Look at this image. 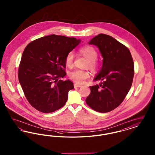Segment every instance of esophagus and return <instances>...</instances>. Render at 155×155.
<instances>
[{"mask_svg": "<svg viewBox=\"0 0 155 155\" xmlns=\"http://www.w3.org/2000/svg\"><path fill=\"white\" fill-rule=\"evenodd\" d=\"M82 87V85H81L77 84H74V87H75V88H80V87Z\"/></svg>", "mask_w": 155, "mask_h": 155, "instance_id": "esophagus-1", "label": "esophagus"}]
</instances>
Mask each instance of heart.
<instances>
[{
	"instance_id": "obj_1",
	"label": "heart",
	"mask_w": 155,
	"mask_h": 155,
	"mask_svg": "<svg viewBox=\"0 0 155 155\" xmlns=\"http://www.w3.org/2000/svg\"><path fill=\"white\" fill-rule=\"evenodd\" d=\"M78 54L87 60L86 67H88L91 71H95L98 67V63L96 61L98 54L96 49L91 46H85L78 50ZM74 58V53L72 52H69L67 54L65 60L67 66L70 67L73 66ZM68 75L71 80L77 84L82 83L90 76L88 71L80 70L71 71Z\"/></svg>"
}]
</instances>
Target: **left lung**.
Masks as SVG:
<instances>
[{
	"instance_id": "1",
	"label": "left lung",
	"mask_w": 155,
	"mask_h": 155,
	"mask_svg": "<svg viewBox=\"0 0 155 155\" xmlns=\"http://www.w3.org/2000/svg\"><path fill=\"white\" fill-rule=\"evenodd\" d=\"M96 46L103 58L101 70L94 81L99 85L89 87L86 103L94 110L106 113L122 103L133 83L134 66L129 49L116 39L101 34L88 42Z\"/></svg>"
}]
</instances>
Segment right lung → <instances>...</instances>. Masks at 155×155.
<instances>
[{
  "instance_id": "right-lung-1",
  "label": "right lung",
  "mask_w": 155,
  "mask_h": 155,
  "mask_svg": "<svg viewBox=\"0 0 155 155\" xmlns=\"http://www.w3.org/2000/svg\"><path fill=\"white\" fill-rule=\"evenodd\" d=\"M75 38L51 35L32 41L22 53L18 80L31 105L45 113H52L66 103L69 91L74 88L66 73V57L81 42Z\"/></svg>"
}]
</instances>
